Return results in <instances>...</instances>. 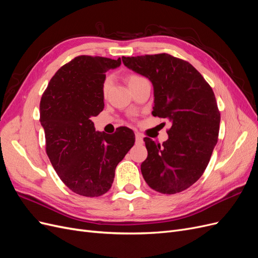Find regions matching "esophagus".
<instances>
[{
    "mask_svg": "<svg viewBox=\"0 0 258 258\" xmlns=\"http://www.w3.org/2000/svg\"><path fill=\"white\" fill-rule=\"evenodd\" d=\"M136 141L139 144H142L143 143V137H142L141 134H139V132H137V134H136Z\"/></svg>",
    "mask_w": 258,
    "mask_h": 258,
    "instance_id": "obj_1",
    "label": "esophagus"
}]
</instances>
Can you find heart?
Returning <instances> with one entry per match:
<instances>
[{
	"instance_id": "1",
	"label": "heart",
	"mask_w": 258,
	"mask_h": 258,
	"mask_svg": "<svg viewBox=\"0 0 258 258\" xmlns=\"http://www.w3.org/2000/svg\"><path fill=\"white\" fill-rule=\"evenodd\" d=\"M142 80H143V77L138 75V74H128L126 76V81H127V83L129 85V87H130V86H132V85L137 84L138 82L142 81ZM110 86H111V80L108 79V77H106V79L103 82V84H102V93H103V95H106L108 89H110Z\"/></svg>"
}]
</instances>
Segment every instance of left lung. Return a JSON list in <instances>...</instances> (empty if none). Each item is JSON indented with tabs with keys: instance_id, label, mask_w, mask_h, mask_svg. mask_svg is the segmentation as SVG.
Masks as SVG:
<instances>
[{
	"instance_id": "left-lung-1",
	"label": "left lung",
	"mask_w": 258,
	"mask_h": 258,
	"mask_svg": "<svg viewBox=\"0 0 258 258\" xmlns=\"http://www.w3.org/2000/svg\"><path fill=\"white\" fill-rule=\"evenodd\" d=\"M123 64L153 83V115L172 126L162 145L145 138L141 172L152 189L181 192L204 174L217 143L221 113L214 92L189 62L169 53L122 57Z\"/></svg>"
}]
</instances>
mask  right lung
Wrapping results in <instances>:
<instances>
[{"instance_id":"obj_1","label":"right lung","mask_w":258,"mask_h":258,"mask_svg":"<svg viewBox=\"0 0 258 258\" xmlns=\"http://www.w3.org/2000/svg\"><path fill=\"white\" fill-rule=\"evenodd\" d=\"M120 63V58L77 56L51 77L41 99L46 153L61 181L81 196L107 192L116 166L136 141L127 127L106 135L90 119L103 111L105 73Z\"/></svg>"}]
</instances>
